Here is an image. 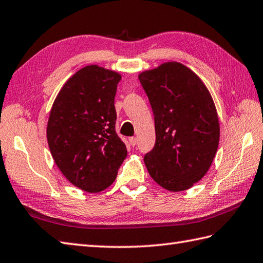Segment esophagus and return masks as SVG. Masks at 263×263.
<instances>
[{
  "instance_id": "34e87169",
  "label": "esophagus",
  "mask_w": 263,
  "mask_h": 263,
  "mask_svg": "<svg viewBox=\"0 0 263 263\" xmlns=\"http://www.w3.org/2000/svg\"><path fill=\"white\" fill-rule=\"evenodd\" d=\"M128 140H130L131 146H133V147H135L136 144H137V142H138V140H137V138H136V137H131L130 139H128Z\"/></svg>"
}]
</instances>
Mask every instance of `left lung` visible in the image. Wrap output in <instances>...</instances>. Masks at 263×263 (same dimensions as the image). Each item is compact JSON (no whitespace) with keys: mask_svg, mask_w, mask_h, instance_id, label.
<instances>
[{"mask_svg":"<svg viewBox=\"0 0 263 263\" xmlns=\"http://www.w3.org/2000/svg\"><path fill=\"white\" fill-rule=\"evenodd\" d=\"M152 105L156 142L144 164L156 183L173 192L199 182L215 158L219 122L214 100L200 78L177 62L139 74Z\"/></svg>","mask_w":263,"mask_h":263,"instance_id":"obj_1","label":"left lung"}]
</instances>
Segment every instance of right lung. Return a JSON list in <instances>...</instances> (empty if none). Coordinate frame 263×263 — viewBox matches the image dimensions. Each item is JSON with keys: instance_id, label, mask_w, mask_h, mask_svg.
Segmentation results:
<instances>
[{"instance_id": "right-lung-1", "label": "right lung", "mask_w": 263, "mask_h": 263, "mask_svg": "<svg viewBox=\"0 0 263 263\" xmlns=\"http://www.w3.org/2000/svg\"><path fill=\"white\" fill-rule=\"evenodd\" d=\"M120 80L114 71L85 66L65 82L49 114L47 141L55 164L83 191L108 187L127 155L115 131Z\"/></svg>"}]
</instances>
